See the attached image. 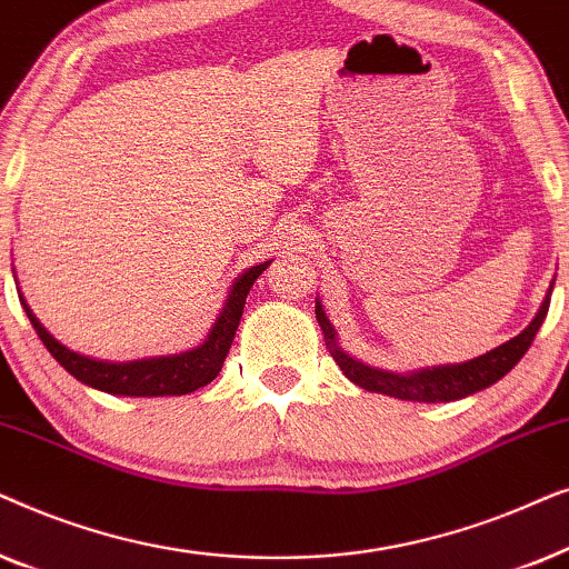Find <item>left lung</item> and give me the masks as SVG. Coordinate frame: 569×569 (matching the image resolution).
Returning <instances> with one entry per match:
<instances>
[{
	"label": "left lung",
	"instance_id": "1",
	"mask_svg": "<svg viewBox=\"0 0 569 569\" xmlns=\"http://www.w3.org/2000/svg\"><path fill=\"white\" fill-rule=\"evenodd\" d=\"M549 300H551V287L533 321L528 323L516 339L505 341V345L492 349V352L481 355L477 360H469L463 365H446V368L419 370V372H409V376H396V372L376 370V368H368V365L357 362L355 357H349L345 352V349H339L333 326L329 323V318H326L318 302H316V318L318 323H321L326 347H329L331 357L337 360L341 372H345L352 383L365 388V391L393 396V399L440 403V401H456V399H463V396L485 391V388L508 376V372L520 362V357L528 352V347H531V341L536 339V331L541 329L543 318H547V310H549Z\"/></svg>",
	"mask_w": 569,
	"mask_h": 569
}]
</instances>
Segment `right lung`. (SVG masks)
<instances>
[{"label": "right lung", "instance_id": "right-lung-1", "mask_svg": "<svg viewBox=\"0 0 569 569\" xmlns=\"http://www.w3.org/2000/svg\"><path fill=\"white\" fill-rule=\"evenodd\" d=\"M271 261H263L259 267H251L246 274H240L232 284L224 302L220 318L209 331L204 345L191 349V352L173 355V357H152V360H137V362H100L82 357L59 345L49 331L43 329L41 321L28 308L26 298L20 295L22 310H26L30 323L41 341L49 349L53 360L64 368L69 376H74L80 383L98 388V391L116 393V396H183L197 391V388L212 383L220 376L224 357L230 352L232 339H236V329L243 316L246 298L251 287L263 269Z\"/></svg>", "mask_w": 569, "mask_h": 569}]
</instances>
